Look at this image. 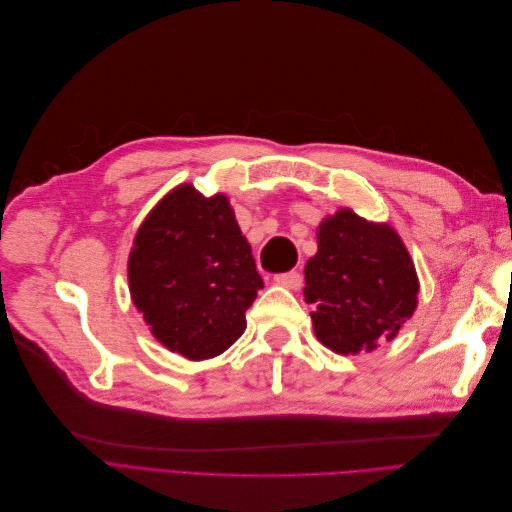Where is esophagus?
Instances as JSON below:
<instances>
[{
    "instance_id": "1",
    "label": "esophagus",
    "mask_w": 512,
    "mask_h": 512,
    "mask_svg": "<svg viewBox=\"0 0 512 512\" xmlns=\"http://www.w3.org/2000/svg\"><path fill=\"white\" fill-rule=\"evenodd\" d=\"M273 282L277 286H284V288H290V290H299L301 284H303V275L299 271H286V273H277L273 277Z\"/></svg>"
}]
</instances>
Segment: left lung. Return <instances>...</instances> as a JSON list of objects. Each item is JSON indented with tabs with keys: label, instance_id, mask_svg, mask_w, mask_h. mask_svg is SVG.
<instances>
[{
	"label": "left lung",
	"instance_id": "obj_1",
	"mask_svg": "<svg viewBox=\"0 0 512 512\" xmlns=\"http://www.w3.org/2000/svg\"><path fill=\"white\" fill-rule=\"evenodd\" d=\"M305 301L316 337L339 354L369 352L393 339L416 309V271L397 232L342 209L318 228L305 265Z\"/></svg>",
	"mask_w": 512,
	"mask_h": 512
}]
</instances>
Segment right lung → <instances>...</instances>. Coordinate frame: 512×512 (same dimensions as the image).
Segmentation results:
<instances>
[{"instance_id": "right-lung-1", "label": "right lung", "mask_w": 512, "mask_h": 512, "mask_svg": "<svg viewBox=\"0 0 512 512\" xmlns=\"http://www.w3.org/2000/svg\"><path fill=\"white\" fill-rule=\"evenodd\" d=\"M132 301L151 333L185 359L222 354L245 331V309L262 288L252 247L226 196L192 185L170 192L134 239Z\"/></svg>"}]
</instances>
